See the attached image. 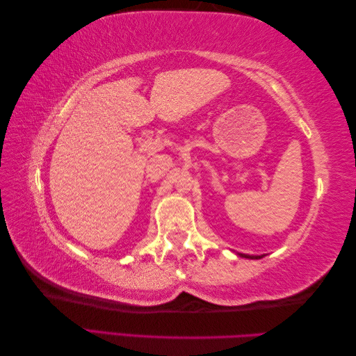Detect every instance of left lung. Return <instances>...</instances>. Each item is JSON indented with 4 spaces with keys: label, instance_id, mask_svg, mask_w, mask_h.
<instances>
[{
    "label": "left lung",
    "instance_id": "obj_1",
    "mask_svg": "<svg viewBox=\"0 0 356 356\" xmlns=\"http://www.w3.org/2000/svg\"><path fill=\"white\" fill-rule=\"evenodd\" d=\"M239 255L244 257V258H261V257H249V255H243V253H239Z\"/></svg>",
    "mask_w": 356,
    "mask_h": 356
}]
</instances>
